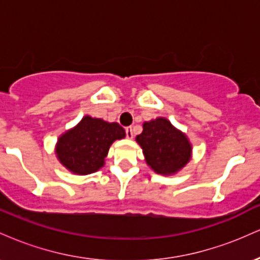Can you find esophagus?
Here are the masks:
<instances>
[{
    "label": "esophagus",
    "instance_id": "esophagus-1",
    "mask_svg": "<svg viewBox=\"0 0 260 260\" xmlns=\"http://www.w3.org/2000/svg\"><path fill=\"white\" fill-rule=\"evenodd\" d=\"M126 136H127V138H129V139L133 138L132 127H127V128H126Z\"/></svg>",
    "mask_w": 260,
    "mask_h": 260
}]
</instances>
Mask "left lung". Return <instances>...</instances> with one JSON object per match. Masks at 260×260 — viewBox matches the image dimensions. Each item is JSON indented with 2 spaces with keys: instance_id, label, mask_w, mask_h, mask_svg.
Listing matches in <instances>:
<instances>
[{
  "instance_id": "left-lung-1",
  "label": "left lung",
  "mask_w": 260,
  "mask_h": 260,
  "mask_svg": "<svg viewBox=\"0 0 260 260\" xmlns=\"http://www.w3.org/2000/svg\"><path fill=\"white\" fill-rule=\"evenodd\" d=\"M136 140L143 149L147 164L156 174L174 175L190 160L192 145L187 136L165 117L144 122L143 132Z\"/></svg>"
}]
</instances>
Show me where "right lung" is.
I'll return each instance as SVG.
<instances>
[{
    "label": "right lung",
    "mask_w": 260,
    "mask_h": 260,
    "mask_svg": "<svg viewBox=\"0 0 260 260\" xmlns=\"http://www.w3.org/2000/svg\"><path fill=\"white\" fill-rule=\"evenodd\" d=\"M126 137L116 122L84 116L82 121L59 137L56 155L66 169L77 175L96 172L105 165V157L115 140Z\"/></svg>",
    "instance_id": "obj_1"
}]
</instances>
